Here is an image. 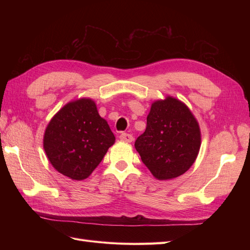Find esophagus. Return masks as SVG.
I'll return each instance as SVG.
<instances>
[{
  "mask_svg": "<svg viewBox=\"0 0 250 250\" xmlns=\"http://www.w3.org/2000/svg\"><path fill=\"white\" fill-rule=\"evenodd\" d=\"M120 140L127 143H131L133 141V137L130 133H122L120 135Z\"/></svg>",
  "mask_w": 250,
  "mask_h": 250,
  "instance_id": "esophagus-1",
  "label": "esophagus"
}]
</instances>
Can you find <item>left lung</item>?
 <instances>
[{
    "mask_svg": "<svg viewBox=\"0 0 250 250\" xmlns=\"http://www.w3.org/2000/svg\"><path fill=\"white\" fill-rule=\"evenodd\" d=\"M197 121L175 98L155 101L147 117V127L134 147L142 162L160 180L183 175L194 164L200 149Z\"/></svg>",
    "mask_w": 250,
    "mask_h": 250,
    "instance_id": "left-lung-1",
    "label": "left lung"
}]
</instances>
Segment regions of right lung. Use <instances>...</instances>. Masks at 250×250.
<instances>
[{"mask_svg": "<svg viewBox=\"0 0 250 250\" xmlns=\"http://www.w3.org/2000/svg\"><path fill=\"white\" fill-rule=\"evenodd\" d=\"M115 140L95 102L80 99L64 105L50 121L43 148L59 173L82 180L98 167Z\"/></svg>", "mask_w": 250, "mask_h": 250, "instance_id": "obj_1", "label": "right lung"}]
</instances>
